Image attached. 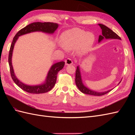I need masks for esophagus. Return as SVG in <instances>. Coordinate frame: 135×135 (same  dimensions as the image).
Returning a JSON list of instances; mask_svg holds the SVG:
<instances>
[{
  "instance_id": "esophagus-1",
  "label": "esophagus",
  "mask_w": 135,
  "mask_h": 135,
  "mask_svg": "<svg viewBox=\"0 0 135 135\" xmlns=\"http://www.w3.org/2000/svg\"><path fill=\"white\" fill-rule=\"evenodd\" d=\"M65 64L67 65L73 64V61H72V60H71V59H70V58H68L67 59H66V60H65Z\"/></svg>"
}]
</instances>
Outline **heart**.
<instances>
[{
  "label": "heart",
  "instance_id": "obj_1",
  "mask_svg": "<svg viewBox=\"0 0 135 135\" xmlns=\"http://www.w3.org/2000/svg\"><path fill=\"white\" fill-rule=\"evenodd\" d=\"M94 36L91 32H86L78 28L66 31L62 33L61 42L65 49L74 50L79 46L82 51L88 50L93 44Z\"/></svg>",
  "mask_w": 135,
  "mask_h": 135
}]
</instances>
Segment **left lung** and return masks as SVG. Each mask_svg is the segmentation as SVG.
Wrapping results in <instances>:
<instances>
[{
    "label": "left lung",
    "mask_w": 135,
    "mask_h": 135,
    "mask_svg": "<svg viewBox=\"0 0 135 135\" xmlns=\"http://www.w3.org/2000/svg\"><path fill=\"white\" fill-rule=\"evenodd\" d=\"M99 25L101 28L102 30V35H99V42H101L103 39H121V38L115 33L114 31H112L110 28L106 27L105 25L102 24H99ZM121 82V81H120ZM119 82V83H120ZM75 84L77 86V87L80 90V91L82 92L83 93L87 94H90V95H93V96H103L104 94L108 93L109 91H110L111 90H109L107 91H104V92H97V91H95L93 90H91L89 89L86 88L85 86L83 84L82 81V78H81V72H80V69L79 67L78 66L76 68V73H75Z\"/></svg>",
    "instance_id": "8db88e82"
}]
</instances>
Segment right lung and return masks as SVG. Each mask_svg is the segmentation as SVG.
Wrapping results in <instances>:
<instances>
[{
    "instance_id": "1",
    "label": "right lung",
    "mask_w": 135,
    "mask_h": 135,
    "mask_svg": "<svg viewBox=\"0 0 135 135\" xmlns=\"http://www.w3.org/2000/svg\"><path fill=\"white\" fill-rule=\"evenodd\" d=\"M59 27V24L54 22H33L27 26L23 28L21 30H20L18 32L16 33L15 36L14 37L12 43H11L9 54H8V64H9L10 71L11 76L12 78L13 81L15 84L20 87L22 90L27 91V92L33 94H39L46 93L50 91L52 89L54 85H55L57 80V75L59 71L62 69L64 67L65 62L60 61L59 62L55 63L51 66L50 70L49 71L46 78L45 82L44 84L38 85H28L24 84L23 83L17 79L16 76L13 70V68L11 63V58H12L13 51L14 45L16 42L17 40L18 39L20 36L25 35L28 33L32 32H36V31H41L43 32L47 33H53L57 28Z\"/></svg>"
}]
</instances>
